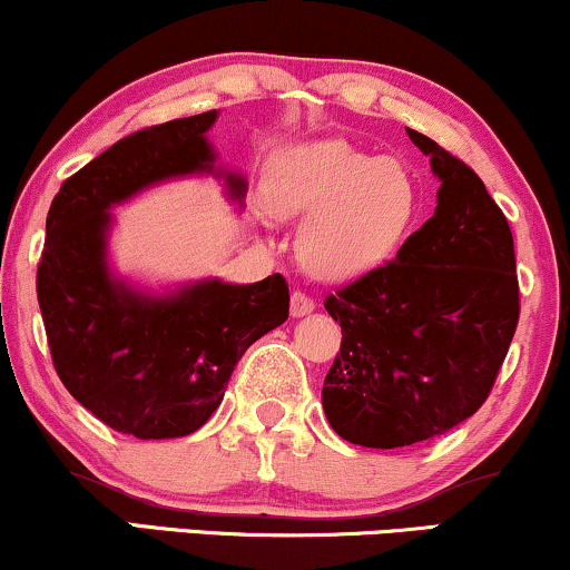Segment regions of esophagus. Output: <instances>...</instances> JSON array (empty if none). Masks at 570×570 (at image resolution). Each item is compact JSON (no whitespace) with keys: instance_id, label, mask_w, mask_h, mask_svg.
<instances>
[{"instance_id":"obj_1","label":"esophagus","mask_w":570,"mask_h":570,"mask_svg":"<svg viewBox=\"0 0 570 570\" xmlns=\"http://www.w3.org/2000/svg\"><path fill=\"white\" fill-rule=\"evenodd\" d=\"M313 309H315V302L309 299L307 294H302V292L292 294V315H294V318H302V315L313 313Z\"/></svg>"}]
</instances>
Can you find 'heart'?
Here are the masks:
<instances>
[{"label": "heart", "mask_w": 570, "mask_h": 570, "mask_svg": "<svg viewBox=\"0 0 570 570\" xmlns=\"http://www.w3.org/2000/svg\"><path fill=\"white\" fill-rule=\"evenodd\" d=\"M265 205L278 218H307L299 232V257L309 273L347 281L397 252L421 210V189L397 157L360 153L342 139H318L271 157Z\"/></svg>", "instance_id": "b5f03b06"}]
</instances>
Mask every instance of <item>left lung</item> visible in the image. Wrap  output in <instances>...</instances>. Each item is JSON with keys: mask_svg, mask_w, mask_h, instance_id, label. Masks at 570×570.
Returning a JSON list of instances; mask_svg holds the SVG:
<instances>
[{"mask_svg": "<svg viewBox=\"0 0 570 570\" xmlns=\"http://www.w3.org/2000/svg\"><path fill=\"white\" fill-rule=\"evenodd\" d=\"M439 178L436 210L397 257L326 297L342 347L323 381L338 436L394 450L484 405L518 326L513 234L463 160L407 128Z\"/></svg>", "mask_w": 570, "mask_h": 570, "instance_id": "left-lung-1", "label": "left lung"}]
</instances>
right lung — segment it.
Here are the masks:
<instances>
[{
    "label": "right lung",
    "mask_w": 570,
    "mask_h": 570,
    "mask_svg": "<svg viewBox=\"0 0 570 570\" xmlns=\"http://www.w3.org/2000/svg\"><path fill=\"white\" fill-rule=\"evenodd\" d=\"M215 120L210 110L126 136L70 176L49 207L36 294L57 376L120 434L176 439L205 426L249 344L289 318L278 273L155 292L110 265V210L157 184L215 176L244 207L247 181L220 168L207 139Z\"/></svg>",
    "instance_id": "obj_1"
}]
</instances>
